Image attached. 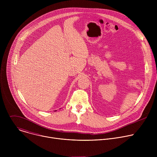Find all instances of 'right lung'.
I'll return each mask as SVG.
<instances>
[{"instance_id":"1","label":"right lung","mask_w":157,"mask_h":157,"mask_svg":"<svg viewBox=\"0 0 157 157\" xmlns=\"http://www.w3.org/2000/svg\"><path fill=\"white\" fill-rule=\"evenodd\" d=\"M55 111H56V110H55Z\"/></svg>"}]
</instances>
